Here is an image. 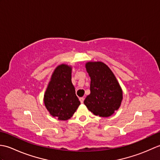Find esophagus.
<instances>
[{
	"label": "esophagus",
	"mask_w": 160,
	"mask_h": 160,
	"mask_svg": "<svg viewBox=\"0 0 160 160\" xmlns=\"http://www.w3.org/2000/svg\"><path fill=\"white\" fill-rule=\"evenodd\" d=\"M84 98H80V101L81 103L84 102Z\"/></svg>",
	"instance_id": "1"
}]
</instances>
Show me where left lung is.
<instances>
[{"mask_svg":"<svg viewBox=\"0 0 160 160\" xmlns=\"http://www.w3.org/2000/svg\"><path fill=\"white\" fill-rule=\"evenodd\" d=\"M85 67L91 78V93L84 104L94 115L109 117L120 107L123 97L120 84L104 63L88 62Z\"/></svg>","mask_w":160,"mask_h":160,"instance_id":"1","label":"left lung"}]
</instances>
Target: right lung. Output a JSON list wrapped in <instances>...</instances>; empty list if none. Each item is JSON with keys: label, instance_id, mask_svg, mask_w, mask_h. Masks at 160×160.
Wrapping results in <instances>:
<instances>
[{"label": "right lung", "instance_id": "1", "mask_svg": "<svg viewBox=\"0 0 160 160\" xmlns=\"http://www.w3.org/2000/svg\"><path fill=\"white\" fill-rule=\"evenodd\" d=\"M72 67L62 64L58 66L44 95V103L53 117L67 120L73 116L80 104L71 82Z\"/></svg>", "mask_w": 160, "mask_h": 160}]
</instances>
